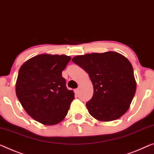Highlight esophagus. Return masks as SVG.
Returning a JSON list of instances; mask_svg holds the SVG:
<instances>
[{
    "instance_id": "obj_1",
    "label": "esophagus",
    "mask_w": 154,
    "mask_h": 154,
    "mask_svg": "<svg viewBox=\"0 0 154 154\" xmlns=\"http://www.w3.org/2000/svg\"><path fill=\"white\" fill-rule=\"evenodd\" d=\"M79 89H75V90H74V93H75V95H78V94H79Z\"/></svg>"
}]
</instances>
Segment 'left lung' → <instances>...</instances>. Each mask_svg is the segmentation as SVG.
<instances>
[{
	"label": "left lung",
	"instance_id": "obj_1",
	"mask_svg": "<svg viewBox=\"0 0 154 154\" xmlns=\"http://www.w3.org/2000/svg\"><path fill=\"white\" fill-rule=\"evenodd\" d=\"M72 61L89 74L93 84V96L86 103L90 115L100 121L121 117L128 110L136 89L128 59L108 51L77 56Z\"/></svg>",
	"mask_w": 154,
	"mask_h": 154
}]
</instances>
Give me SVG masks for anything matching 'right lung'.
I'll return each instance as SVG.
<instances>
[{
  "label": "right lung",
  "instance_id": "right-lung-1",
  "mask_svg": "<svg viewBox=\"0 0 154 154\" xmlns=\"http://www.w3.org/2000/svg\"><path fill=\"white\" fill-rule=\"evenodd\" d=\"M70 60L65 55L41 54L20 68L16 96L26 112L42 124L54 125L62 121L74 99V92L67 88L62 76Z\"/></svg>",
  "mask_w": 154,
  "mask_h": 154
}]
</instances>
